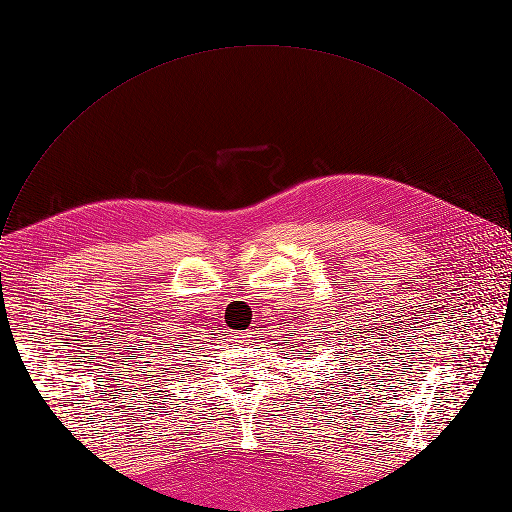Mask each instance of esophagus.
Returning a JSON list of instances; mask_svg holds the SVG:
<instances>
[{"mask_svg":"<svg viewBox=\"0 0 512 512\" xmlns=\"http://www.w3.org/2000/svg\"><path fill=\"white\" fill-rule=\"evenodd\" d=\"M251 333H243L241 337H238V344H241V346H249L251 344Z\"/></svg>","mask_w":512,"mask_h":512,"instance_id":"obj_1","label":"esophagus"}]
</instances>
